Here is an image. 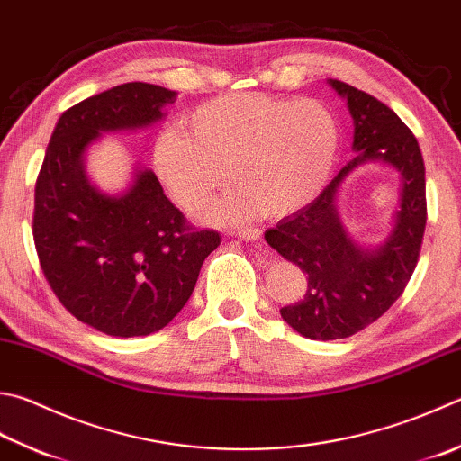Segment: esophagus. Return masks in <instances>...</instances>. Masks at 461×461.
<instances>
[{"mask_svg":"<svg viewBox=\"0 0 461 461\" xmlns=\"http://www.w3.org/2000/svg\"><path fill=\"white\" fill-rule=\"evenodd\" d=\"M237 237L242 239V240L257 242V240L263 239V230H258V229H242V230H237Z\"/></svg>","mask_w":461,"mask_h":461,"instance_id":"obj_1","label":"esophagus"}]
</instances>
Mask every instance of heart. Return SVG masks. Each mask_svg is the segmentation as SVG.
<instances>
[{"instance_id":"b5f03b06","label":"heart","mask_w":461,"mask_h":461,"mask_svg":"<svg viewBox=\"0 0 461 461\" xmlns=\"http://www.w3.org/2000/svg\"><path fill=\"white\" fill-rule=\"evenodd\" d=\"M186 134L156 136V176L193 212L227 185L240 186L203 212L237 224L258 212L286 216L315 201L333 175L341 132L323 102L242 92L212 98L185 118Z\"/></svg>"}]
</instances>
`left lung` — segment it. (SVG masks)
Here are the masks:
<instances>
[{
  "label": "left lung",
  "instance_id": "left-lung-1",
  "mask_svg": "<svg viewBox=\"0 0 461 461\" xmlns=\"http://www.w3.org/2000/svg\"><path fill=\"white\" fill-rule=\"evenodd\" d=\"M353 118L357 152L315 201L285 216L265 239L307 275L303 299L281 309L294 331L317 341L351 337L377 321L402 297L418 265L428 204L420 144L392 108L353 86L327 80ZM384 161L402 176L394 229L375 248H363L338 216V190L361 163Z\"/></svg>",
  "mask_w": 461,
  "mask_h": 461
}]
</instances>
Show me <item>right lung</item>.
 Instances as JSON below:
<instances>
[{
	"instance_id": "add662e5",
	"label": "right lung",
	"mask_w": 461,
	"mask_h": 461,
	"mask_svg": "<svg viewBox=\"0 0 461 461\" xmlns=\"http://www.w3.org/2000/svg\"><path fill=\"white\" fill-rule=\"evenodd\" d=\"M176 92L130 82L59 116L36 182L33 242L41 271L72 315L112 337L160 331L186 305L219 232L190 229L152 170L118 194L95 188L86 152L102 134L150 128Z\"/></svg>"
}]
</instances>
